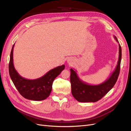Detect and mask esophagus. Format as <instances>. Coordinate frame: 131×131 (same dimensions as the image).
I'll use <instances>...</instances> for the list:
<instances>
[{"mask_svg":"<svg viewBox=\"0 0 131 131\" xmlns=\"http://www.w3.org/2000/svg\"><path fill=\"white\" fill-rule=\"evenodd\" d=\"M69 62H71V61H69Z\"/></svg>","mask_w":131,"mask_h":131,"instance_id":"esophagus-1","label":"esophagus"}]
</instances>
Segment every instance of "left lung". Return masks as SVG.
Masks as SVG:
<instances>
[{
  "instance_id": "left-lung-1",
  "label": "left lung",
  "mask_w": 131,
  "mask_h": 131,
  "mask_svg": "<svg viewBox=\"0 0 131 131\" xmlns=\"http://www.w3.org/2000/svg\"><path fill=\"white\" fill-rule=\"evenodd\" d=\"M116 41L119 43L117 38L114 36ZM118 59L117 64L114 72L106 80L98 85H90L79 77L77 71L71 68L70 82L72 86V93L75 100L79 102H96L103 97L112 89L117 80L120 70L121 61V47L118 44Z\"/></svg>"
}]
</instances>
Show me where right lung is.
Segmentation results:
<instances>
[{"mask_svg":"<svg viewBox=\"0 0 131 131\" xmlns=\"http://www.w3.org/2000/svg\"><path fill=\"white\" fill-rule=\"evenodd\" d=\"M15 43L12 47L9 71L10 77L16 88L23 97L31 101H40L48 97L52 90L53 80L65 68L62 65L50 70L43 76L33 80L22 77L15 69L13 62V51Z\"/></svg>","mask_w":131,"mask_h":131,"instance_id":"add662e5","label":"right lung"}]
</instances>
